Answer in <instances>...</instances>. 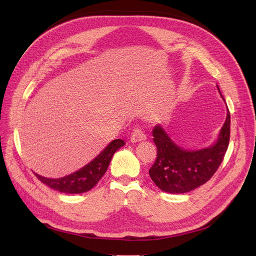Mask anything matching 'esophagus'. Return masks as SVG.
<instances>
[{
  "mask_svg": "<svg viewBox=\"0 0 256 256\" xmlns=\"http://www.w3.org/2000/svg\"><path fill=\"white\" fill-rule=\"evenodd\" d=\"M146 135L144 134V132L141 128H135L132 132V136H130V141L132 143H136V142H140L143 140H146Z\"/></svg>",
  "mask_w": 256,
  "mask_h": 256,
  "instance_id": "34e87169",
  "label": "esophagus"
}]
</instances>
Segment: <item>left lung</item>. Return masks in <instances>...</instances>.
Here are the masks:
<instances>
[{"label": "left lung", "mask_w": 256, "mask_h": 256, "mask_svg": "<svg viewBox=\"0 0 256 256\" xmlns=\"http://www.w3.org/2000/svg\"><path fill=\"white\" fill-rule=\"evenodd\" d=\"M222 100L224 98L217 85ZM227 109L226 119L219 135L210 146L189 150L174 142L162 124L152 130L158 156L150 169L152 182L160 190L171 194H182L206 184L222 163L230 143V114Z\"/></svg>", "instance_id": "8db88e82"}]
</instances>
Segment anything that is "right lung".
<instances>
[{
    "mask_svg": "<svg viewBox=\"0 0 256 256\" xmlns=\"http://www.w3.org/2000/svg\"><path fill=\"white\" fill-rule=\"evenodd\" d=\"M126 142L121 139L113 140L104 150L94 158L91 162L68 176L60 178H50L35 173L38 180L50 186V189L65 194L85 193L96 186L104 176L112 160L113 154L122 147Z\"/></svg>",
    "mask_w": 256,
    "mask_h": 256,
    "instance_id": "add662e5",
    "label": "right lung"
}]
</instances>
